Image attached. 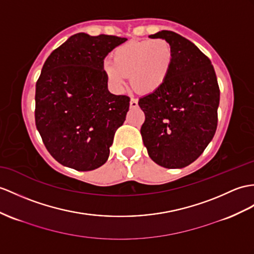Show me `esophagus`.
I'll return each mask as SVG.
<instances>
[{"instance_id": "34e87169", "label": "esophagus", "mask_w": 254, "mask_h": 254, "mask_svg": "<svg viewBox=\"0 0 254 254\" xmlns=\"http://www.w3.org/2000/svg\"><path fill=\"white\" fill-rule=\"evenodd\" d=\"M138 107V100L134 98H131L130 100V108H137Z\"/></svg>"}]
</instances>
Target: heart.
<instances>
[{
  "label": "heart",
  "mask_w": 254,
  "mask_h": 254,
  "mask_svg": "<svg viewBox=\"0 0 254 254\" xmlns=\"http://www.w3.org/2000/svg\"><path fill=\"white\" fill-rule=\"evenodd\" d=\"M174 57L171 45L164 39L132 41L114 49L112 64L103 65V73L116 91L125 88L129 76L135 90L150 94L165 84Z\"/></svg>",
  "instance_id": "1"
}]
</instances>
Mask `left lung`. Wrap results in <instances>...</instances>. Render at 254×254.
<instances>
[{"label":"left lung","mask_w":254,"mask_h":254,"mask_svg":"<svg viewBox=\"0 0 254 254\" xmlns=\"http://www.w3.org/2000/svg\"><path fill=\"white\" fill-rule=\"evenodd\" d=\"M148 38L166 40L175 57L165 84L139 99L145 115L141 135L153 162L183 168L201 155L215 133L218 79L211 61L188 39L168 30Z\"/></svg>","instance_id":"1"}]
</instances>
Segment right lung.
Returning <instances> with one entry per match:
<instances>
[{
    "mask_svg": "<svg viewBox=\"0 0 254 254\" xmlns=\"http://www.w3.org/2000/svg\"><path fill=\"white\" fill-rule=\"evenodd\" d=\"M127 39L76 33L48 56L36 82L35 125L49 154L77 171L106 164L130 99L108 89L103 63Z\"/></svg>",
    "mask_w": 254,
    "mask_h": 254,
    "instance_id": "1",
    "label": "right lung"
}]
</instances>
